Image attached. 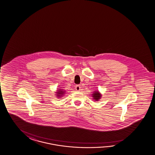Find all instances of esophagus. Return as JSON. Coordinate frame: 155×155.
I'll return each mask as SVG.
<instances>
[{"label":"esophagus","mask_w":155,"mask_h":155,"mask_svg":"<svg viewBox=\"0 0 155 155\" xmlns=\"http://www.w3.org/2000/svg\"><path fill=\"white\" fill-rule=\"evenodd\" d=\"M76 90L77 91H80V90H81V86L79 85H76Z\"/></svg>","instance_id":"esophagus-1"}]
</instances>
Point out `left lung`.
<instances>
[{
	"label": "left lung",
	"mask_w": 155,
	"mask_h": 155,
	"mask_svg": "<svg viewBox=\"0 0 155 155\" xmlns=\"http://www.w3.org/2000/svg\"><path fill=\"white\" fill-rule=\"evenodd\" d=\"M101 97H102V95L100 93L99 91H94L93 94H92V97H93V99L95 101H98L100 99H101Z\"/></svg>",
	"instance_id": "obj_1"
}]
</instances>
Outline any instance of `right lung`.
<instances>
[{"mask_svg":"<svg viewBox=\"0 0 155 155\" xmlns=\"http://www.w3.org/2000/svg\"><path fill=\"white\" fill-rule=\"evenodd\" d=\"M58 90H57L56 91V97H62L64 95V93H65V91H64L62 89H58Z\"/></svg>","mask_w":155,"mask_h":155,"instance_id":"1","label":"right lung"}]
</instances>
